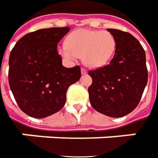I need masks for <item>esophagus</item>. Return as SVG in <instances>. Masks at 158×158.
<instances>
[{
  "mask_svg": "<svg viewBox=\"0 0 158 158\" xmlns=\"http://www.w3.org/2000/svg\"><path fill=\"white\" fill-rule=\"evenodd\" d=\"M81 74H86L87 73V69H85V68H81Z\"/></svg>",
  "mask_w": 158,
  "mask_h": 158,
  "instance_id": "obj_1",
  "label": "esophagus"
}]
</instances>
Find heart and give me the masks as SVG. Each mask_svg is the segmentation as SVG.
Listing matches in <instances>:
<instances>
[{
    "label": "heart",
    "mask_w": 158,
    "mask_h": 158,
    "mask_svg": "<svg viewBox=\"0 0 158 158\" xmlns=\"http://www.w3.org/2000/svg\"><path fill=\"white\" fill-rule=\"evenodd\" d=\"M116 48V38L109 31L78 29L67 36L66 43L58 52L67 60L81 56L85 65L100 68L110 61Z\"/></svg>",
    "instance_id": "1"
}]
</instances>
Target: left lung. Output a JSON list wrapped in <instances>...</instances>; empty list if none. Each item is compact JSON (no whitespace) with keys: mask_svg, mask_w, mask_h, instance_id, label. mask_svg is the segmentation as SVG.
Wrapping results in <instances>:
<instances>
[{"mask_svg":"<svg viewBox=\"0 0 158 158\" xmlns=\"http://www.w3.org/2000/svg\"><path fill=\"white\" fill-rule=\"evenodd\" d=\"M116 41L109 64L89 70L92 83L88 91L91 106L111 117H122L134 110L148 81L145 52L131 34L108 28Z\"/></svg>","mask_w":158,"mask_h":158,"instance_id":"obj_1","label":"left lung"}]
</instances>
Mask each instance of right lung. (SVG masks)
Instances as JSON below:
<instances>
[{
    "label": "right lung",
    "mask_w": 158,
    "mask_h": 158,
    "mask_svg": "<svg viewBox=\"0 0 158 158\" xmlns=\"http://www.w3.org/2000/svg\"><path fill=\"white\" fill-rule=\"evenodd\" d=\"M69 27H49L28 33L9 56L8 82L19 108L35 118L51 116L66 102L69 87L81 77V68H65L57 43Z\"/></svg>",
    "instance_id": "obj_1"
}]
</instances>
